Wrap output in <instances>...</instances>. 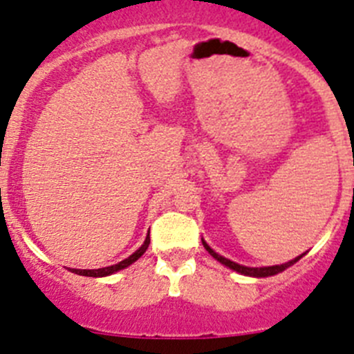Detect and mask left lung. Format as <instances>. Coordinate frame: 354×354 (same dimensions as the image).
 Masks as SVG:
<instances>
[{"mask_svg":"<svg viewBox=\"0 0 354 354\" xmlns=\"http://www.w3.org/2000/svg\"><path fill=\"white\" fill-rule=\"evenodd\" d=\"M201 241H203L205 248L209 252V256H213V259H216L218 263H222L224 266H227V268L234 270L236 273H241V275H247V277H256V279H263V277H272V275H277V273H280V272H284V270H288L289 266H292L296 261H300L301 257L305 256V254H301V256L295 257V259L288 261V263L273 264V266H259V268H254V266H243V264H238V263H234V261L227 259V257L221 256V254H216L215 250H213V248L209 247L208 243H206L205 238H201Z\"/></svg>","mask_w":354,"mask_h":354,"instance_id":"obj_1","label":"left lung"}]
</instances>
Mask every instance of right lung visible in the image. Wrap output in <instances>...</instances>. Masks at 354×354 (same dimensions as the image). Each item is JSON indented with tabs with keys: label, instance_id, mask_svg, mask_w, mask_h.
I'll return each mask as SVG.
<instances>
[{
	"label": "right lung",
	"instance_id": "1",
	"mask_svg": "<svg viewBox=\"0 0 354 354\" xmlns=\"http://www.w3.org/2000/svg\"><path fill=\"white\" fill-rule=\"evenodd\" d=\"M149 245V234H146V240L145 243L141 245V247L136 250V252L132 254V256H129L127 259L120 261L118 264H113V266H106V268H98V270H77V268H70V272L72 273H77V275H82V277H107V275H113V273L120 272V270H125L127 266H130L132 263H136V261L139 259V257L142 256V254L146 252V248H148Z\"/></svg>",
	"mask_w": 354,
	"mask_h": 354
}]
</instances>
